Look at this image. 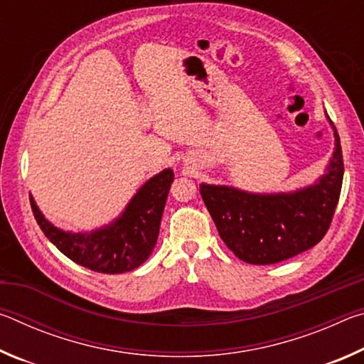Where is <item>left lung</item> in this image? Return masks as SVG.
<instances>
[{"instance_id": "8db88e82", "label": "left lung", "mask_w": 364, "mask_h": 364, "mask_svg": "<svg viewBox=\"0 0 364 364\" xmlns=\"http://www.w3.org/2000/svg\"><path fill=\"white\" fill-rule=\"evenodd\" d=\"M334 138L336 147L326 173L311 186L294 193L252 194L230 186L200 184L207 210L234 255L245 263L273 264L321 241L334 217L343 180L342 147L336 128Z\"/></svg>"}]
</instances>
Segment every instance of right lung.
Wrapping results in <instances>:
<instances>
[{
    "label": "right lung",
    "mask_w": 364,
    "mask_h": 364,
    "mask_svg": "<svg viewBox=\"0 0 364 364\" xmlns=\"http://www.w3.org/2000/svg\"><path fill=\"white\" fill-rule=\"evenodd\" d=\"M171 183L173 170L160 171L139 188L119 218L91 232L59 230L43 217L32 196L30 204L41 231L65 257L91 271L119 274L138 268L152 254Z\"/></svg>",
    "instance_id": "1"
}]
</instances>
